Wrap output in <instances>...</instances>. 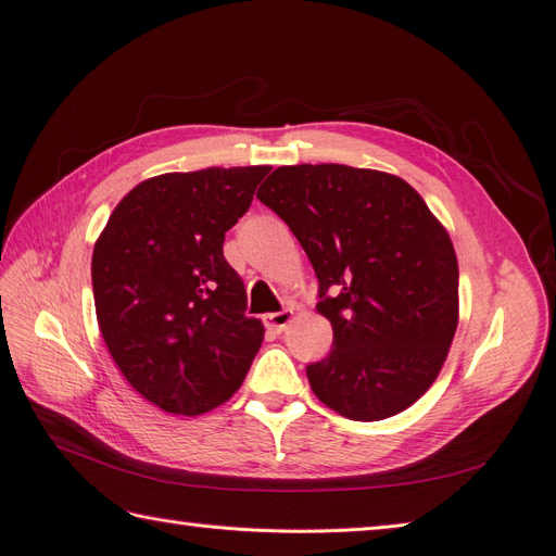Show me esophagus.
I'll list each match as a JSON object with an SVG mask.
<instances>
[{
  "label": "esophagus",
  "instance_id": "esophagus-1",
  "mask_svg": "<svg viewBox=\"0 0 556 556\" xmlns=\"http://www.w3.org/2000/svg\"><path fill=\"white\" fill-rule=\"evenodd\" d=\"M292 317H294V311H292V308H285V311H280V313L266 315V317H264V325H266V329L271 331V333H282L285 327H288V325L292 323Z\"/></svg>",
  "mask_w": 556,
  "mask_h": 556
}]
</instances>
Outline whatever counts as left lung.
<instances>
[{"mask_svg":"<svg viewBox=\"0 0 556 556\" xmlns=\"http://www.w3.org/2000/svg\"><path fill=\"white\" fill-rule=\"evenodd\" d=\"M257 199L315 268L329 355L311 390L348 419L410 408L439 378L459 323V264L447 229L410 185L345 164L278 166Z\"/></svg>","mask_w":556,"mask_h":556,"instance_id":"1","label":"left lung"}]
</instances>
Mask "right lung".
Masks as SVG:
<instances>
[{"instance_id":"1","label":"right lung","mask_w":556,"mask_h":556,"mask_svg":"<svg viewBox=\"0 0 556 556\" xmlns=\"http://www.w3.org/2000/svg\"><path fill=\"white\" fill-rule=\"evenodd\" d=\"M271 166H211L129 190L92 252L97 323L113 362L146 401L201 415L239 390L264 341L223 255Z\"/></svg>"}]
</instances>
